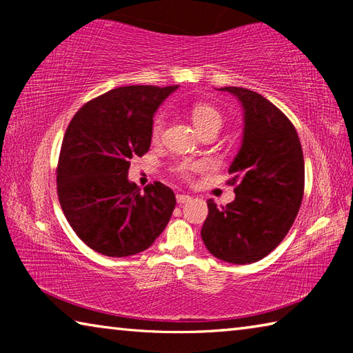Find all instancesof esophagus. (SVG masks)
<instances>
[{"mask_svg":"<svg viewBox=\"0 0 353 353\" xmlns=\"http://www.w3.org/2000/svg\"><path fill=\"white\" fill-rule=\"evenodd\" d=\"M176 199H177L179 204H185V202H190V201H191L190 196H188V194H183V193H179V194L176 196Z\"/></svg>","mask_w":353,"mask_h":353,"instance_id":"obj_1","label":"esophagus"}]
</instances>
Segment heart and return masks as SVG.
<instances>
[{"mask_svg":"<svg viewBox=\"0 0 353 353\" xmlns=\"http://www.w3.org/2000/svg\"><path fill=\"white\" fill-rule=\"evenodd\" d=\"M191 118H193L196 128H198L199 130H204L208 128L219 129L221 124H223V115H221L219 110L208 104L193 105V109H191ZM163 128H165V113L159 112L157 115L154 117L152 124H151L152 140H159L160 137H162ZM171 168L179 177L190 179L191 176H193V172L202 168V163L196 162V160H182V162L172 163Z\"/></svg>","mask_w":353,"mask_h":353,"instance_id":"obj_1","label":"heart"}]
</instances>
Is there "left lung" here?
<instances>
[{
	"instance_id": "left-lung-1",
	"label": "left lung",
	"mask_w": 353,
	"mask_h": 353,
	"mask_svg": "<svg viewBox=\"0 0 353 353\" xmlns=\"http://www.w3.org/2000/svg\"><path fill=\"white\" fill-rule=\"evenodd\" d=\"M244 109L243 143L232 162L235 199L225 207L207 201L201 236L219 260L248 265L272 252L288 234L303 198L305 166L296 128L256 92L224 87Z\"/></svg>"
}]
</instances>
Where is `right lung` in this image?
Listing matches in <instances>:
<instances>
[{
  "mask_svg": "<svg viewBox=\"0 0 353 353\" xmlns=\"http://www.w3.org/2000/svg\"><path fill=\"white\" fill-rule=\"evenodd\" d=\"M176 88H113L83 104L68 124L56 170L59 202L76 235L99 254H139L168 224L172 190L154 182L140 193L128 171L130 159L149 151L154 113Z\"/></svg>",
  "mask_w": 353,
  "mask_h": 353,
  "instance_id": "add662e5",
  "label": "right lung"
}]
</instances>
